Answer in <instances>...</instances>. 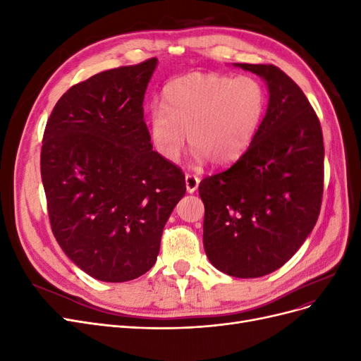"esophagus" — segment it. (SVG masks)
Wrapping results in <instances>:
<instances>
[{"label":"esophagus","mask_w":361,"mask_h":361,"mask_svg":"<svg viewBox=\"0 0 361 361\" xmlns=\"http://www.w3.org/2000/svg\"><path fill=\"white\" fill-rule=\"evenodd\" d=\"M199 183H200V179L197 176H194V174H187V176H185V185H187V191L190 194L197 191Z\"/></svg>","instance_id":"1"}]
</instances>
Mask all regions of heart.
I'll return each mask as SVG.
<instances>
[{"label":"heart","instance_id":"b5f03b06","mask_svg":"<svg viewBox=\"0 0 361 361\" xmlns=\"http://www.w3.org/2000/svg\"><path fill=\"white\" fill-rule=\"evenodd\" d=\"M267 90L253 76L192 72L162 90V108L149 118V137L167 162L179 161L187 143L199 161L224 167L241 158L260 128Z\"/></svg>","mask_w":361,"mask_h":361}]
</instances>
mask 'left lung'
<instances>
[{
    "label": "left lung",
    "mask_w": 361,
    "mask_h": 361,
    "mask_svg": "<svg viewBox=\"0 0 361 361\" xmlns=\"http://www.w3.org/2000/svg\"><path fill=\"white\" fill-rule=\"evenodd\" d=\"M233 66L265 81L268 108L245 154L199 185L203 247L224 274L257 279L285 265L318 221L324 140L318 116L285 72L272 64Z\"/></svg>",
    "instance_id": "left-lung-1"
}]
</instances>
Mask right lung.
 Returning a JSON list of instances; mask_svg holds the SVG:
<instances>
[{
	"mask_svg": "<svg viewBox=\"0 0 361 361\" xmlns=\"http://www.w3.org/2000/svg\"><path fill=\"white\" fill-rule=\"evenodd\" d=\"M150 59L93 75L64 93L40 155L52 233L96 280L122 283L155 265L185 176L152 149L143 101Z\"/></svg>",
	"mask_w": 361,
	"mask_h": 361,
	"instance_id": "right-lung-1",
	"label": "right lung"
}]
</instances>
